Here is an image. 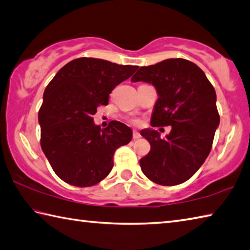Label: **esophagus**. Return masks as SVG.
<instances>
[{
  "instance_id": "obj_1",
  "label": "esophagus",
  "mask_w": 250,
  "mask_h": 250,
  "mask_svg": "<svg viewBox=\"0 0 250 250\" xmlns=\"http://www.w3.org/2000/svg\"><path fill=\"white\" fill-rule=\"evenodd\" d=\"M132 138H133L134 140H138V139H140V138H141V134H140V132H138L137 130H133Z\"/></svg>"
}]
</instances>
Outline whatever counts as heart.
<instances>
[{"label":"heart","instance_id":"heart-1","mask_svg":"<svg viewBox=\"0 0 250 250\" xmlns=\"http://www.w3.org/2000/svg\"><path fill=\"white\" fill-rule=\"evenodd\" d=\"M132 124H139L138 120H132Z\"/></svg>","mask_w":250,"mask_h":250}]
</instances>
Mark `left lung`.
Here are the masks:
<instances>
[{
    "mask_svg": "<svg viewBox=\"0 0 250 250\" xmlns=\"http://www.w3.org/2000/svg\"><path fill=\"white\" fill-rule=\"evenodd\" d=\"M131 81L155 86L158 99L151 125H171L166 139L156 130L141 131L151 144L140 160L141 169L158 185L185 183L206 161L220 124L214 87L200 67L180 58L141 66Z\"/></svg>",
    "mask_w": 250,
    "mask_h": 250,
    "instance_id": "1",
    "label": "left lung"
}]
</instances>
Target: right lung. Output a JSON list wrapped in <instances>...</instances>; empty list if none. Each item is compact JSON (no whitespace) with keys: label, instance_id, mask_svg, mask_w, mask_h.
Masks as SVG:
<instances>
[{"label":"right lung","instance_id":"add662e5","mask_svg":"<svg viewBox=\"0 0 250 250\" xmlns=\"http://www.w3.org/2000/svg\"><path fill=\"white\" fill-rule=\"evenodd\" d=\"M137 70V65L79 58L50 81L38 113L40 145L59 178L90 187L111 171L115 151L130 142L132 131L119 121L101 129L93 115L108 105L112 89Z\"/></svg>","mask_w":250,"mask_h":250}]
</instances>
